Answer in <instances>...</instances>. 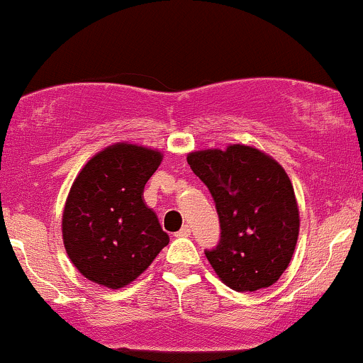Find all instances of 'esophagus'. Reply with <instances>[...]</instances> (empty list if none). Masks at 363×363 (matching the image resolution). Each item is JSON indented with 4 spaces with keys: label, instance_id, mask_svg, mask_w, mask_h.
<instances>
[{
    "label": "esophagus",
    "instance_id": "esophagus-1",
    "mask_svg": "<svg viewBox=\"0 0 363 363\" xmlns=\"http://www.w3.org/2000/svg\"><path fill=\"white\" fill-rule=\"evenodd\" d=\"M176 235H177V237H189V235H191V228H189V225H184V227H182L181 230H179Z\"/></svg>",
    "mask_w": 363,
    "mask_h": 363
}]
</instances>
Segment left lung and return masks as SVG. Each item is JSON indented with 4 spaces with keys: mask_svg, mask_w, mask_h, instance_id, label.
I'll list each match as a JSON object with an SVG mask.
<instances>
[{
    "mask_svg": "<svg viewBox=\"0 0 363 363\" xmlns=\"http://www.w3.org/2000/svg\"><path fill=\"white\" fill-rule=\"evenodd\" d=\"M210 189L220 240L205 251L211 268L235 291L273 285L289 268L298 239V208L283 167L261 150L230 145L187 155Z\"/></svg>",
    "mask_w": 363,
    "mask_h": 363,
    "instance_id": "8db88e82",
    "label": "left lung"
}]
</instances>
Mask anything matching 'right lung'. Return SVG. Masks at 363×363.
<instances>
[{"instance_id": "obj_1", "label": "right lung", "mask_w": 363, "mask_h": 363, "mask_svg": "<svg viewBox=\"0 0 363 363\" xmlns=\"http://www.w3.org/2000/svg\"><path fill=\"white\" fill-rule=\"evenodd\" d=\"M158 150L116 143L86 162L65 211L62 242L83 277L118 290L135 281L169 244L143 189L158 169Z\"/></svg>"}]
</instances>
